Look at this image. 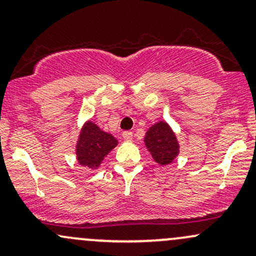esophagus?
<instances>
[{"label": "esophagus", "instance_id": "esophagus-1", "mask_svg": "<svg viewBox=\"0 0 256 256\" xmlns=\"http://www.w3.org/2000/svg\"><path fill=\"white\" fill-rule=\"evenodd\" d=\"M122 138L125 140H128V142H130V140H132V138H134V134H132L131 131H124L122 132Z\"/></svg>", "mask_w": 256, "mask_h": 256}]
</instances>
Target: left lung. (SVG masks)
Masks as SVG:
<instances>
[{"instance_id":"8db88e82","label":"left lung","mask_w":256,"mask_h":256,"mask_svg":"<svg viewBox=\"0 0 256 256\" xmlns=\"http://www.w3.org/2000/svg\"><path fill=\"white\" fill-rule=\"evenodd\" d=\"M144 144L155 162L161 166L172 164L179 154V143L176 134L164 120L149 128L144 136Z\"/></svg>"}]
</instances>
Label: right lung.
Listing matches in <instances>:
<instances>
[{"mask_svg":"<svg viewBox=\"0 0 256 256\" xmlns=\"http://www.w3.org/2000/svg\"><path fill=\"white\" fill-rule=\"evenodd\" d=\"M118 144L110 134L104 132L91 120L84 122L79 134L77 144H76V155L80 166L90 170H98L108 152Z\"/></svg>","mask_w":256,"mask_h":256,"instance_id":"add662e5","label":"right lung"}]
</instances>
